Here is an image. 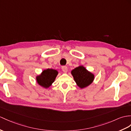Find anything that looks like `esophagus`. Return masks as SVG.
<instances>
[{"mask_svg":"<svg viewBox=\"0 0 131 131\" xmlns=\"http://www.w3.org/2000/svg\"><path fill=\"white\" fill-rule=\"evenodd\" d=\"M62 69L64 73H67L68 71V68H67V67H66V66H62Z\"/></svg>","mask_w":131,"mask_h":131,"instance_id":"esophagus-1","label":"esophagus"}]
</instances>
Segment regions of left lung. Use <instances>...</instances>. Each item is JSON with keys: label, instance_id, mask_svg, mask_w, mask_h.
<instances>
[{"label": "left lung", "instance_id": "left-lung-1", "mask_svg": "<svg viewBox=\"0 0 131 131\" xmlns=\"http://www.w3.org/2000/svg\"><path fill=\"white\" fill-rule=\"evenodd\" d=\"M71 74L76 84L81 88H84L90 85L94 79V75L88 71L82 66L73 69Z\"/></svg>", "mask_w": 131, "mask_h": 131}]
</instances>
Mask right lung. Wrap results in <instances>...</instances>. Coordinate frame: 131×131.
I'll return each mask as SVG.
<instances>
[{
	"label": "right lung",
	"mask_w": 131,
	"mask_h": 131,
	"mask_svg": "<svg viewBox=\"0 0 131 131\" xmlns=\"http://www.w3.org/2000/svg\"><path fill=\"white\" fill-rule=\"evenodd\" d=\"M58 72L57 70L47 69L44 70L41 74L36 77L38 84L45 88H49L54 82Z\"/></svg>",
	"instance_id": "add662e5"
}]
</instances>
